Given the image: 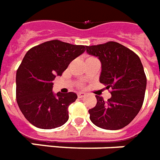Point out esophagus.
<instances>
[{
    "label": "esophagus",
    "instance_id": "1",
    "mask_svg": "<svg viewBox=\"0 0 160 160\" xmlns=\"http://www.w3.org/2000/svg\"><path fill=\"white\" fill-rule=\"evenodd\" d=\"M85 96H86V94H85V93H84V92H79V93H78V97L79 98H84Z\"/></svg>",
    "mask_w": 160,
    "mask_h": 160
}]
</instances>
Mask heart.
I'll return each instance as SVG.
<instances>
[{"instance_id": "b5f03b06", "label": "heart", "mask_w": 160, "mask_h": 160, "mask_svg": "<svg viewBox=\"0 0 160 160\" xmlns=\"http://www.w3.org/2000/svg\"><path fill=\"white\" fill-rule=\"evenodd\" d=\"M92 58V57H89V58H87V59H88V58ZM86 59V60H87Z\"/></svg>"}]
</instances>
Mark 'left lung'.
Segmentation results:
<instances>
[{"mask_svg":"<svg viewBox=\"0 0 160 160\" xmlns=\"http://www.w3.org/2000/svg\"><path fill=\"white\" fill-rule=\"evenodd\" d=\"M90 55L102 63L100 82L112 88V98L105 102L96 96L97 105L88 111L95 126L105 130H120L130 124L141 109L146 76L139 56L114 41L87 46Z\"/></svg>","mask_w":160,"mask_h":160,"instance_id":"8db88e82","label":"left lung"}]
</instances>
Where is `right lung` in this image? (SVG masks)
Masks as SVG:
<instances>
[{
	"label": "right lung",
	"instance_id": "add662e5",
	"mask_svg": "<svg viewBox=\"0 0 160 160\" xmlns=\"http://www.w3.org/2000/svg\"><path fill=\"white\" fill-rule=\"evenodd\" d=\"M86 48L54 39L34 46L26 53L16 72V101L33 126L50 130L67 122L68 108L78 96L72 92L54 94L53 81Z\"/></svg>",
	"mask_w": 160,
	"mask_h": 160
}]
</instances>
